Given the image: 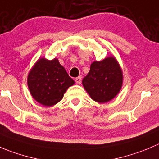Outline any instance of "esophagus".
I'll return each mask as SVG.
<instances>
[{
	"label": "esophagus",
	"instance_id": "obj_1",
	"mask_svg": "<svg viewBox=\"0 0 159 159\" xmlns=\"http://www.w3.org/2000/svg\"><path fill=\"white\" fill-rule=\"evenodd\" d=\"M75 81L77 84H80L81 82H82V77L78 76L75 79Z\"/></svg>",
	"mask_w": 159,
	"mask_h": 159
}]
</instances>
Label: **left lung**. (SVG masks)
<instances>
[{
	"mask_svg": "<svg viewBox=\"0 0 159 159\" xmlns=\"http://www.w3.org/2000/svg\"><path fill=\"white\" fill-rule=\"evenodd\" d=\"M82 83L93 101L105 103L112 100L120 91L122 85V69L114 57L93 61Z\"/></svg>",
	"mask_w": 159,
	"mask_h": 159,
	"instance_id": "1",
	"label": "left lung"
}]
</instances>
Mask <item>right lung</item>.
I'll return each mask as SVG.
<instances>
[{"mask_svg":"<svg viewBox=\"0 0 159 159\" xmlns=\"http://www.w3.org/2000/svg\"><path fill=\"white\" fill-rule=\"evenodd\" d=\"M74 80L57 58H40L29 72L27 84L30 93L44 106H53L62 99Z\"/></svg>","mask_w":159,"mask_h":159,"instance_id":"obj_1","label":"right lung"}]
</instances>
